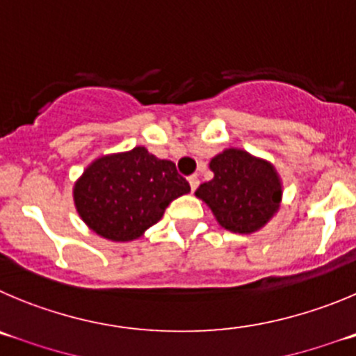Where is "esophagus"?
<instances>
[{
	"instance_id": "esophagus-1",
	"label": "esophagus",
	"mask_w": 356,
	"mask_h": 356,
	"mask_svg": "<svg viewBox=\"0 0 356 356\" xmlns=\"http://www.w3.org/2000/svg\"><path fill=\"white\" fill-rule=\"evenodd\" d=\"M198 184H200L198 175H189V186H191V191H195V189L198 188Z\"/></svg>"
}]
</instances>
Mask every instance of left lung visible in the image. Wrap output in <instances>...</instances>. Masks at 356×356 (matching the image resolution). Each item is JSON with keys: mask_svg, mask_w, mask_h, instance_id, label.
<instances>
[{"mask_svg": "<svg viewBox=\"0 0 356 356\" xmlns=\"http://www.w3.org/2000/svg\"><path fill=\"white\" fill-rule=\"evenodd\" d=\"M214 179L200 184L197 197L218 223L234 234H253L277 212L283 188L270 163L242 149H227L211 159Z\"/></svg>", "mask_w": 356, "mask_h": 356, "instance_id": "8db88e82", "label": "left lung"}]
</instances>
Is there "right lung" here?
<instances>
[{"instance_id": "add662e5", "label": "right lung", "mask_w": 356, "mask_h": 356, "mask_svg": "<svg viewBox=\"0 0 356 356\" xmlns=\"http://www.w3.org/2000/svg\"><path fill=\"white\" fill-rule=\"evenodd\" d=\"M189 189L175 163L135 147L95 159L75 182L73 200L95 234L126 242L158 223L168 204Z\"/></svg>"}]
</instances>
